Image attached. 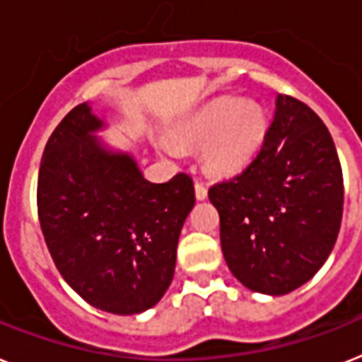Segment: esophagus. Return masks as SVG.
<instances>
[{"label":"esophagus","mask_w":362,"mask_h":362,"mask_svg":"<svg viewBox=\"0 0 362 362\" xmlns=\"http://www.w3.org/2000/svg\"><path fill=\"white\" fill-rule=\"evenodd\" d=\"M195 197H197V200H204L206 197H208V187H206L204 184L199 180L195 182Z\"/></svg>","instance_id":"34e87169"}]
</instances>
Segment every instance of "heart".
<instances>
[{
	"instance_id": "obj_1",
	"label": "heart",
	"mask_w": 362,
	"mask_h": 362,
	"mask_svg": "<svg viewBox=\"0 0 362 362\" xmlns=\"http://www.w3.org/2000/svg\"><path fill=\"white\" fill-rule=\"evenodd\" d=\"M269 117L256 101L223 95L171 129V139L160 138L156 148L176 158L182 147L202 145V162L217 175H233L256 158L263 147Z\"/></svg>"
}]
</instances>
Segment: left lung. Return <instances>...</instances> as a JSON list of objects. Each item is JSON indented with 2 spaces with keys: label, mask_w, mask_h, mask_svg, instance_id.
I'll list each match as a JSON object with an SVG mask.
<instances>
[{
  "label": "left lung",
  "mask_w": 362,
  "mask_h": 362,
  "mask_svg": "<svg viewBox=\"0 0 362 362\" xmlns=\"http://www.w3.org/2000/svg\"><path fill=\"white\" fill-rule=\"evenodd\" d=\"M208 197L232 274L254 293L298 289L326 263L341 230L344 186L329 130L308 105L279 93L257 156Z\"/></svg>",
  "instance_id": "obj_1"
}]
</instances>
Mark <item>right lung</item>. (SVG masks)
<instances>
[{
	"mask_svg": "<svg viewBox=\"0 0 362 362\" xmlns=\"http://www.w3.org/2000/svg\"><path fill=\"white\" fill-rule=\"evenodd\" d=\"M105 127L83 103L53 130L38 173V218L54 265L81 298L136 315L171 285L195 189L186 173L148 182L129 153L95 136Z\"/></svg>",
	"mask_w": 362,
	"mask_h": 362,
	"instance_id": "add662e5",
	"label": "right lung"
}]
</instances>
